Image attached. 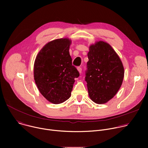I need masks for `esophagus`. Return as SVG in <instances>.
<instances>
[{
    "instance_id": "obj_1",
    "label": "esophagus",
    "mask_w": 148,
    "mask_h": 148,
    "mask_svg": "<svg viewBox=\"0 0 148 148\" xmlns=\"http://www.w3.org/2000/svg\"><path fill=\"white\" fill-rule=\"evenodd\" d=\"M77 70H78V71L79 73H81V71H82V69H81V67H77Z\"/></svg>"
}]
</instances>
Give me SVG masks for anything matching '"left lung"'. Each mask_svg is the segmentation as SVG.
Masks as SVG:
<instances>
[{
    "label": "left lung",
    "instance_id": "1",
    "mask_svg": "<svg viewBox=\"0 0 148 148\" xmlns=\"http://www.w3.org/2000/svg\"><path fill=\"white\" fill-rule=\"evenodd\" d=\"M88 57L86 81L89 97L96 103H105L121 87L124 77L122 62L113 48L103 41L90 46Z\"/></svg>",
    "mask_w": 148,
    "mask_h": 148
}]
</instances>
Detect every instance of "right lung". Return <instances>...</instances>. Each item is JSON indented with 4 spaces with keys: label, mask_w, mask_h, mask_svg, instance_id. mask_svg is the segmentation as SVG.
<instances>
[{
    "label": "right lung",
    "mask_w": 148,
    "mask_h": 148,
    "mask_svg": "<svg viewBox=\"0 0 148 148\" xmlns=\"http://www.w3.org/2000/svg\"><path fill=\"white\" fill-rule=\"evenodd\" d=\"M69 38L49 41L37 54L34 64L36 86L47 101L54 104L64 102L71 96L75 78L79 74L72 65Z\"/></svg>",
    "instance_id": "obj_1"
}]
</instances>
